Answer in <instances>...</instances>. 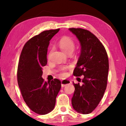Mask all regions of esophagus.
I'll use <instances>...</instances> for the list:
<instances>
[{"instance_id": "esophagus-1", "label": "esophagus", "mask_w": 126, "mask_h": 126, "mask_svg": "<svg viewBox=\"0 0 126 126\" xmlns=\"http://www.w3.org/2000/svg\"><path fill=\"white\" fill-rule=\"evenodd\" d=\"M71 83L70 81L68 80H61V86L63 87H65V85H68V84H69Z\"/></svg>"}]
</instances>
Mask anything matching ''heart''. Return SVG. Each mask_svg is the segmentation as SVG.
<instances>
[{
	"label": "heart",
	"mask_w": 126,
	"mask_h": 126,
	"mask_svg": "<svg viewBox=\"0 0 126 126\" xmlns=\"http://www.w3.org/2000/svg\"><path fill=\"white\" fill-rule=\"evenodd\" d=\"M59 46L61 49L64 52L68 53L69 52H73L75 47V44L72 38L68 37H63L60 39ZM68 69V67H65L62 69L60 73V76L65 77L67 75L66 70Z\"/></svg>",
	"instance_id": "obj_1"
}]
</instances>
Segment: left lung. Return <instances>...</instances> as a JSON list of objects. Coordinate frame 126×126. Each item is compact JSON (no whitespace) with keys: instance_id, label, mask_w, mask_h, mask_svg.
Wrapping results in <instances>:
<instances>
[{"instance_id":"obj_1","label":"left lung","mask_w":126,"mask_h":126,"mask_svg":"<svg viewBox=\"0 0 126 126\" xmlns=\"http://www.w3.org/2000/svg\"><path fill=\"white\" fill-rule=\"evenodd\" d=\"M69 30L76 35L81 46L73 75L84 76L81 85L73 82L75 90L72 107L79 113L88 114L97 106L106 91L109 69L108 56L103 44L89 31L80 28Z\"/></svg>"}]
</instances>
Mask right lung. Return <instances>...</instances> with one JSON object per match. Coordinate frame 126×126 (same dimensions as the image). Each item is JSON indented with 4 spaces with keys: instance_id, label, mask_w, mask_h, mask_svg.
<instances>
[{
    "instance_id": "add662e5",
    "label": "right lung",
    "mask_w": 126,
    "mask_h": 126,
    "mask_svg": "<svg viewBox=\"0 0 126 126\" xmlns=\"http://www.w3.org/2000/svg\"><path fill=\"white\" fill-rule=\"evenodd\" d=\"M44 31L34 36L24 45L19 61L17 78L22 97L34 112L45 115L53 110L61 81L54 79L45 81L42 67L47 64V52L50 41L59 32Z\"/></svg>"
}]
</instances>
